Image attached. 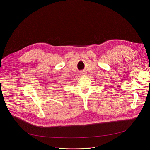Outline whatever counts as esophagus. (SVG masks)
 I'll list each match as a JSON object with an SVG mask.
<instances>
[{"label": "esophagus", "instance_id": "obj_1", "mask_svg": "<svg viewBox=\"0 0 150 150\" xmlns=\"http://www.w3.org/2000/svg\"><path fill=\"white\" fill-rule=\"evenodd\" d=\"M85 74V73H83V72H82V73H81V75H82V76H83V74Z\"/></svg>", "mask_w": 150, "mask_h": 150}]
</instances>
